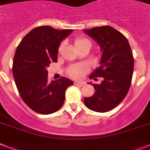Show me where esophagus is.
<instances>
[{"label": "esophagus", "mask_w": 150, "mask_h": 150, "mask_svg": "<svg viewBox=\"0 0 150 150\" xmlns=\"http://www.w3.org/2000/svg\"><path fill=\"white\" fill-rule=\"evenodd\" d=\"M84 84H85V83L84 82H78V81L74 82V85H77V86H83Z\"/></svg>", "instance_id": "esophagus-1"}]
</instances>
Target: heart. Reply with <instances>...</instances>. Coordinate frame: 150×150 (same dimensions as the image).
I'll return each instance as SVG.
<instances>
[{"instance_id": "1", "label": "heart", "mask_w": 150, "mask_h": 150, "mask_svg": "<svg viewBox=\"0 0 150 150\" xmlns=\"http://www.w3.org/2000/svg\"><path fill=\"white\" fill-rule=\"evenodd\" d=\"M74 45H75V47L76 49L83 47L84 46H89L90 48L91 47V44H90V40H88L87 39H85V38H77V39H76L75 41H74ZM62 45L60 46V47H59V51H60ZM87 70H88L87 67L86 65H84V64H82V65L71 67L68 70L67 74L71 77L75 78V79H79V78L82 77Z\"/></svg>"}]
</instances>
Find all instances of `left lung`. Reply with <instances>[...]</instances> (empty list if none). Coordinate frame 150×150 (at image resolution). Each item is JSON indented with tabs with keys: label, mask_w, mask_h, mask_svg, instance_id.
<instances>
[{
	"label": "left lung",
	"mask_w": 150,
	"mask_h": 150,
	"mask_svg": "<svg viewBox=\"0 0 150 150\" xmlns=\"http://www.w3.org/2000/svg\"><path fill=\"white\" fill-rule=\"evenodd\" d=\"M84 32L96 41L102 53L100 66L89 77L103 78L101 83H91L96 91L84 98V103L95 112H108L122 102L129 90L134 67L133 53L126 37L110 26Z\"/></svg>",
	"instance_id": "obj_1"
}]
</instances>
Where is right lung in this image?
Returning a JSON list of instances; mask_svg holds the SVG:
<instances>
[{
	"mask_svg": "<svg viewBox=\"0 0 150 150\" xmlns=\"http://www.w3.org/2000/svg\"><path fill=\"white\" fill-rule=\"evenodd\" d=\"M73 30H57L50 26L34 28L17 46L13 61V75L23 102L40 114H50L61 108L72 80L62 76L48 83L47 68L57 62L60 42Z\"/></svg>",
	"mask_w": 150,
	"mask_h": 150,
	"instance_id": "right-lung-1",
	"label": "right lung"
}]
</instances>
